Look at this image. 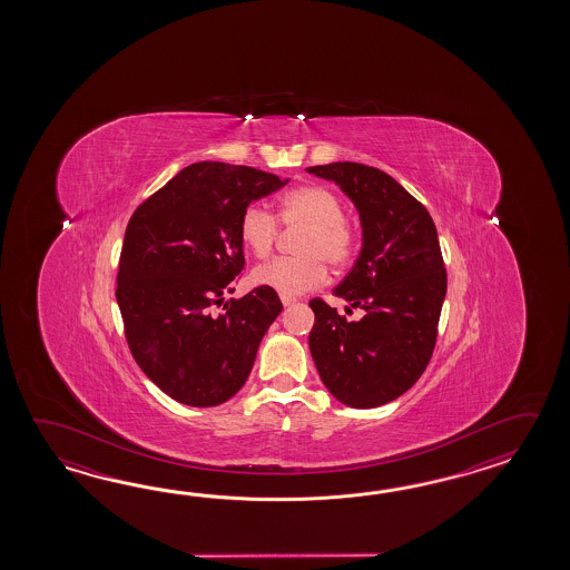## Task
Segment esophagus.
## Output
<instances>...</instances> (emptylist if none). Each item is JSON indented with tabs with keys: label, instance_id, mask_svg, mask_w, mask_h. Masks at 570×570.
Returning a JSON list of instances; mask_svg holds the SVG:
<instances>
[{
	"label": "esophagus",
	"instance_id": "34e87169",
	"mask_svg": "<svg viewBox=\"0 0 570 570\" xmlns=\"http://www.w3.org/2000/svg\"><path fill=\"white\" fill-rule=\"evenodd\" d=\"M297 302L295 297H287V295H281V303L285 305V307H289V305H293V303Z\"/></svg>",
	"mask_w": 570,
	"mask_h": 570
}]
</instances>
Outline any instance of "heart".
I'll return each mask as SVG.
<instances>
[{
	"label": "heart",
	"mask_w": 570,
	"mask_h": 570,
	"mask_svg": "<svg viewBox=\"0 0 570 570\" xmlns=\"http://www.w3.org/2000/svg\"><path fill=\"white\" fill-rule=\"evenodd\" d=\"M279 219L285 228H303L295 243V253L299 256L275 258L255 268L256 285L295 297L324 283V261L332 267L348 261L351 228L344 222L338 197L326 187L303 185L291 189L281 197ZM240 238L256 258H267L279 238V222L267 206L250 204L240 218Z\"/></svg>",
	"instance_id": "heart-1"
}]
</instances>
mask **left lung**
Here are the masks:
<instances>
[{"label": "left lung", "instance_id": "left-lung-1", "mask_svg": "<svg viewBox=\"0 0 570 570\" xmlns=\"http://www.w3.org/2000/svg\"><path fill=\"white\" fill-rule=\"evenodd\" d=\"M307 173L336 183L356 207L363 228L361 255L334 295L364 315L348 322L336 307L312 299V358L340 403L379 407L413 387L436 346L446 297L436 226L412 194L375 167L330 163Z\"/></svg>", "mask_w": 570, "mask_h": 570}]
</instances>
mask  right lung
<instances>
[{
  "instance_id": "add662e5",
  "label": "right lung",
  "mask_w": 570,
  "mask_h": 570,
  "mask_svg": "<svg viewBox=\"0 0 570 570\" xmlns=\"http://www.w3.org/2000/svg\"><path fill=\"white\" fill-rule=\"evenodd\" d=\"M287 183L204 160L179 170L128 222L116 289L124 332L134 361L173 400L214 407L250 375L283 309L277 291L256 287L226 302L222 315L215 305L244 268V209Z\"/></svg>"
}]
</instances>
